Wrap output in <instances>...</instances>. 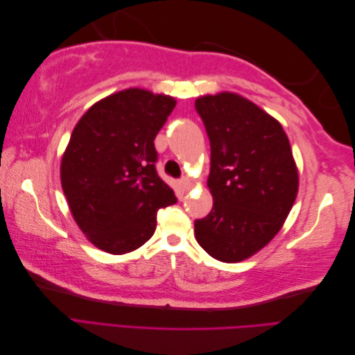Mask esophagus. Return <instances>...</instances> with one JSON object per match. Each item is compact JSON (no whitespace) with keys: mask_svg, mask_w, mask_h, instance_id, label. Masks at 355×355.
Here are the masks:
<instances>
[{"mask_svg":"<svg viewBox=\"0 0 355 355\" xmlns=\"http://www.w3.org/2000/svg\"><path fill=\"white\" fill-rule=\"evenodd\" d=\"M179 185L182 187V189H184V191H188L192 187V182H191L189 178H182L179 180Z\"/></svg>","mask_w":355,"mask_h":355,"instance_id":"1","label":"esophagus"}]
</instances>
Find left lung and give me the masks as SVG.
Wrapping results in <instances>:
<instances>
[{
  "label": "left lung",
  "instance_id": "8db88e82",
  "mask_svg": "<svg viewBox=\"0 0 355 355\" xmlns=\"http://www.w3.org/2000/svg\"><path fill=\"white\" fill-rule=\"evenodd\" d=\"M196 110L210 141L213 207L196 239L220 262H240L280 231L297 194V168L282 124L235 93L202 96Z\"/></svg>",
  "mask_w": 355,
  "mask_h": 355
}]
</instances>
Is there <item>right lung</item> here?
Returning a JSON list of instances; mask_svg holds the SVG:
<instances>
[{"label": "right lung", "instance_id": "add662e5", "mask_svg": "<svg viewBox=\"0 0 355 355\" xmlns=\"http://www.w3.org/2000/svg\"><path fill=\"white\" fill-rule=\"evenodd\" d=\"M176 101L144 89L108 96L75 125L60 180L72 216L96 247L112 254L153 237L157 211L178 201L157 173L154 139Z\"/></svg>", "mask_w": 355, "mask_h": 355}]
</instances>
